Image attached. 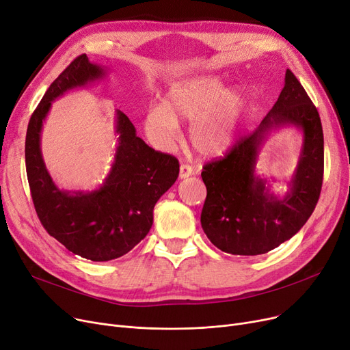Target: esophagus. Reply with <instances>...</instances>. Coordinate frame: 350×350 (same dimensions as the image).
Here are the masks:
<instances>
[{"mask_svg": "<svg viewBox=\"0 0 350 350\" xmlns=\"http://www.w3.org/2000/svg\"><path fill=\"white\" fill-rule=\"evenodd\" d=\"M192 174H193L192 166H189V165H187V163H182V165L179 166V178H180V179H185V178L191 176Z\"/></svg>", "mask_w": 350, "mask_h": 350, "instance_id": "esophagus-1", "label": "esophagus"}]
</instances>
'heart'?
<instances>
[{
    "label": "heart",
    "instance_id": "b5f03b06",
    "mask_svg": "<svg viewBox=\"0 0 350 350\" xmlns=\"http://www.w3.org/2000/svg\"><path fill=\"white\" fill-rule=\"evenodd\" d=\"M245 111V96L237 88L225 90L213 77H195L172 85L163 104L152 105L145 115V131L159 148H171L179 122L192 121L189 138L199 154L222 155L235 144Z\"/></svg>",
    "mask_w": 350,
    "mask_h": 350
}]
</instances>
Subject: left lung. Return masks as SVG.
<instances>
[{
	"label": "left lung",
	"mask_w": 350,
	"mask_h": 350,
	"mask_svg": "<svg viewBox=\"0 0 350 350\" xmlns=\"http://www.w3.org/2000/svg\"><path fill=\"white\" fill-rule=\"evenodd\" d=\"M295 126L304 142L284 197L254 174L260 148L272 130ZM206 199L201 225L208 239L232 255L255 256L291 239L312 215L323 182V131L319 112L291 70L278 101L259 126L219 161L202 170Z\"/></svg>",
	"instance_id": "8db88e82"
}]
</instances>
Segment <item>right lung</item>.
Returning a JSON list of instances; mask_svg holds the SVG:
<instances>
[{
	"mask_svg": "<svg viewBox=\"0 0 350 350\" xmlns=\"http://www.w3.org/2000/svg\"><path fill=\"white\" fill-rule=\"evenodd\" d=\"M105 75L104 66L85 54L77 57L46 90L25 137L28 184L42 226L68 251L94 262L120 258L146 237L155 204L179 175L178 159L148 146L128 116L116 109L118 146L103 185L94 191H64L55 185L41 152V131L53 101Z\"/></svg>",
	"mask_w": 350,
	"mask_h": 350,
	"instance_id": "right-lung-1",
	"label": "right lung"
}]
</instances>
